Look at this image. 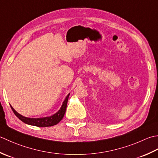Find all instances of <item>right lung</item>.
<instances>
[{
  "instance_id": "1",
  "label": "right lung",
  "mask_w": 158,
  "mask_h": 158,
  "mask_svg": "<svg viewBox=\"0 0 158 158\" xmlns=\"http://www.w3.org/2000/svg\"><path fill=\"white\" fill-rule=\"evenodd\" d=\"M69 96V94L67 95L65 101H64L63 103V105L61 106L60 110L58 111L56 113H55L49 117H44V118H38L25 117L19 113H18V112H16L14 108H13L11 106H11V110H13V112H14V113L15 114L16 117H17L19 119L21 120L22 122H24V123L28 125H34V126H37V127H50V126H52V125H56L57 123H59L61 120H62L64 115L65 114L67 101H68Z\"/></svg>"
}]
</instances>
